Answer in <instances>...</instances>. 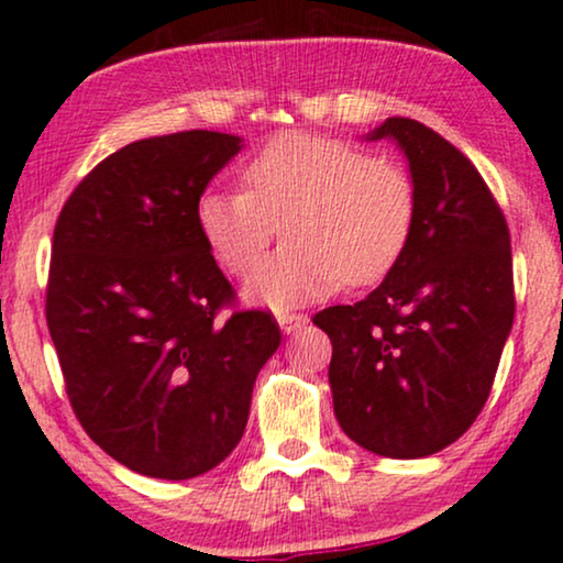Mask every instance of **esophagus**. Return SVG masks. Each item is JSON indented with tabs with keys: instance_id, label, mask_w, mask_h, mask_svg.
I'll use <instances>...</instances> for the list:
<instances>
[{
	"instance_id": "esophagus-1",
	"label": "esophagus",
	"mask_w": 563,
	"mask_h": 563,
	"mask_svg": "<svg viewBox=\"0 0 563 563\" xmlns=\"http://www.w3.org/2000/svg\"><path fill=\"white\" fill-rule=\"evenodd\" d=\"M276 321H279L284 334L289 336V334H297V331L308 325V316H302V313H279V318H276Z\"/></svg>"
}]
</instances>
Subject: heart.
I'll return each instance as SVG.
<instances>
[{
  "mask_svg": "<svg viewBox=\"0 0 563 563\" xmlns=\"http://www.w3.org/2000/svg\"><path fill=\"white\" fill-rule=\"evenodd\" d=\"M242 192H206L196 219L227 274H253L279 238L289 242L247 284L250 302L284 310L342 284L384 282L412 240L418 198L407 169L357 145L310 133L274 135L240 169Z\"/></svg>",
  "mask_w": 563,
  "mask_h": 563,
  "instance_id": "obj_1",
  "label": "heart"
}]
</instances>
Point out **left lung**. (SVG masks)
I'll use <instances>...</instances> for the list:
<instances>
[{
    "mask_svg": "<svg viewBox=\"0 0 563 563\" xmlns=\"http://www.w3.org/2000/svg\"><path fill=\"white\" fill-rule=\"evenodd\" d=\"M365 141H394L418 198L397 268L355 305L313 318L334 346L339 426L388 460H420L473 426L515 321L511 240L481 172L446 137L388 117Z\"/></svg>",
    "mask_w": 563,
    "mask_h": 563,
    "instance_id": "left-lung-1",
    "label": "left lung"
}]
</instances>
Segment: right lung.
<instances>
[{"instance_id": "obj_1", "label": "right lung", "mask_w": 563, "mask_h": 563, "mask_svg": "<svg viewBox=\"0 0 563 563\" xmlns=\"http://www.w3.org/2000/svg\"><path fill=\"white\" fill-rule=\"evenodd\" d=\"M242 145L208 130L124 145L54 227L46 323L69 405L133 473L187 481L224 462L282 344L261 310L219 321L232 284L198 232L200 196Z\"/></svg>"}]
</instances>
